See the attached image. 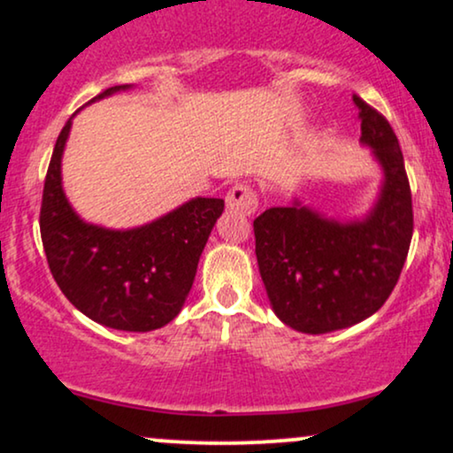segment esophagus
I'll use <instances>...</instances> for the list:
<instances>
[{
    "label": "esophagus",
    "instance_id": "obj_1",
    "mask_svg": "<svg viewBox=\"0 0 453 453\" xmlns=\"http://www.w3.org/2000/svg\"><path fill=\"white\" fill-rule=\"evenodd\" d=\"M226 206L230 211L242 212V215H253L259 206L256 189H253L251 185H234L226 196Z\"/></svg>",
    "mask_w": 453,
    "mask_h": 453
}]
</instances>
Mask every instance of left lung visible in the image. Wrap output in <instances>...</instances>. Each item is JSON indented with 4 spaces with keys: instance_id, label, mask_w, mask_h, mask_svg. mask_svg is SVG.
Returning a JSON list of instances; mask_svg holds the SVG:
<instances>
[{
    "instance_id": "8db88e82",
    "label": "left lung",
    "mask_w": 453,
    "mask_h": 453,
    "mask_svg": "<svg viewBox=\"0 0 453 453\" xmlns=\"http://www.w3.org/2000/svg\"><path fill=\"white\" fill-rule=\"evenodd\" d=\"M362 144L383 168L371 212L336 221L300 200L253 221L259 274L274 315L304 334H326L377 313L396 288L413 236L403 150L381 112L353 96Z\"/></svg>"
}]
</instances>
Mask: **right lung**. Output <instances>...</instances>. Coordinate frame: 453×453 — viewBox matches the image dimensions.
Segmentation results:
<instances>
[{
    "label": "right lung",
    "instance_id": "add662e5",
    "mask_svg": "<svg viewBox=\"0 0 453 453\" xmlns=\"http://www.w3.org/2000/svg\"><path fill=\"white\" fill-rule=\"evenodd\" d=\"M126 89L129 85L111 87L91 102ZM70 127L72 119L55 142L40 209V234L53 279L65 298L97 324L127 332L157 330L183 309L223 200L194 197L132 230L85 223L61 185Z\"/></svg>",
    "mask_w": 453,
    "mask_h": 453
}]
</instances>
